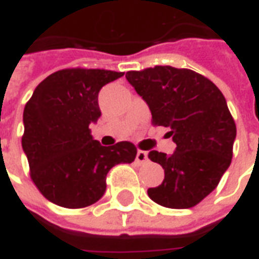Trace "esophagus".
<instances>
[{"instance_id":"obj_1","label":"esophagus","mask_w":259,"mask_h":259,"mask_svg":"<svg viewBox=\"0 0 259 259\" xmlns=\"http://www.w3.org/2000/svg\"><path fill=\"white\" fill-rule=\"evenodd\" d=\"M147 159H148V155H147L146 151H141V150H139L137 151V155H136V162L137 163H146Z\"/></svg>"}]
</instances>
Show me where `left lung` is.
I'll use <instances>...</instances> for the list:
<instances>
[{
	"label": "left lung",
	"mask_w": 259,
	"mask_h": 259,
	"mask_svg": "<svg viewBox=\"0 0 259 259\" xmlns=\"http://www.w3.org/2000/svg\"><path fill=\"white\" fill-rule=\"evenodd\" d=\"M126 79L143 97L154 126L169 127L174 154L150 151L165 170L148 197L166 208L197 205L219 183L233 157L236 123L225 97L205 76L190 69L154 66L130 70Z\"/></svg>",
	"instance_id": "left-lung-1"
}]
</instances>
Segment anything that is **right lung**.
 Segmentation results:
<instances>
[{"instance_id":"right-lung-1","label":"right lung","mask_w":259,"mask_h":259,"mask_svg":"<svg viewBox=\"0 0 259 259\" xmlns=\"http://www.w3.org/2000/svg\"><path fill=\"white\" fill-rule=\"evenodd\" d=\"M122 76L105 69H62L42 80L26 104L22 147L31 180L48 201L64 208L91 205L105 193L109 169L135 161V144L104 147L89 129L101 116L102 85Z\"/></svg>"}]
</instances>
